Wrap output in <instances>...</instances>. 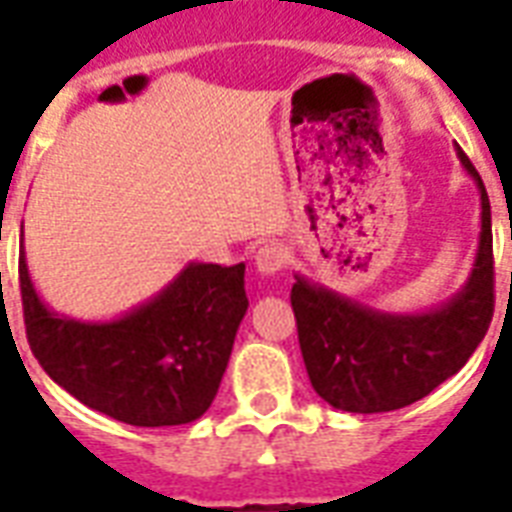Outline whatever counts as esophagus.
Here are the masks:
<instances>
[{"label": "esophagus", "mask_w": 512, "mask_h": 512, "mask_svg": "<svg viewBox=\"0 0 512 512\" xmlns=\"http://www.w3.org/2000/svg\"><path fill=\"white\" fill-rule=\"evenodd\" d=\"M289 263V252L284 244L279 241H271V244H263V247L255 252V268L263 276H276L287 268Z\"/></svg>", "instance_id": "34e87169"}]
</instances>
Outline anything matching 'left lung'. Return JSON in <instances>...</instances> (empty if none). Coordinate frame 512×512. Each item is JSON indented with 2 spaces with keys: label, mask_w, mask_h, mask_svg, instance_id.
<instances>
[{
  "label": "left lung",
  "mask_w": 512,
  "mask_h": 512,
  "mask_svg": "<svg viewBox=\"0 0 512 512\" xmlns=\"http://www.w3.org/2000/svg\"><path fill=\"white\" fill-rule=\"evenodd\" d=\"M481 196V236L465 287L438 308L385 313L297 273L292 311L313 390L342 412H393L420 401L468 364L494 313L492 207L484 180L457 146Z\"/></svg>",
  "instance_id": "1"
}]
</instances>
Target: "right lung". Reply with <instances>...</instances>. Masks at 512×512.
Instances as JSON below:
<instances>
[{"mask_svg":"<svg viewBox=\"0 0 512 512\" xmlns=\"http://www.w3.org/2000/svg\"><path fill=\"white\" fill-rule=\"evenodd\" d=\"M18 273L28 345L76 401L138 428L185 425L215 401L249 308L244 263H188L159 295L114 321L50 311L31 284L23 241Z\"/></svg>","mask_w":512,"mask_h":512,"instance_id":"add662e5","label":"right lung"}]
</instances>
